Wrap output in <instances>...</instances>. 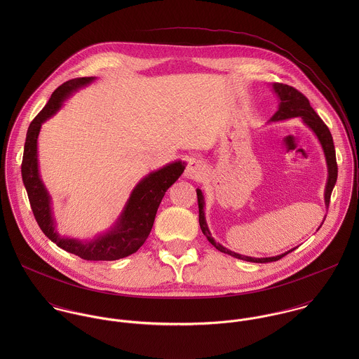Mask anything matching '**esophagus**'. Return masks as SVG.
I'll return each mask as SVG.
<instances>
[{"label":"esophagus","mask_w":359,"mask_h":359,"mask_svg":"<svg viewBox=\"0 0 359 359\" xmlns=\"http://www.w3.org/2000/svg\"><path fill=\"white\" fill-rule=\"evenodd\" d=\"M203 172V167L198 160H191L185 168V178L188 180H198Z\"/></svg>","instance_id":"34e87169"}]
</instances>
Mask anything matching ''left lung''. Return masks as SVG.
Wrapping results in <instances>:
<instances>
[{
  "label": "left lung",
  "mask_w": 359,
  "mask_h": 359,
  "mask_svg": "<svg viewBox=\"0 0 359 359\" xmlns=\"http://www.w3.org/2000/svg\"><path fill=\"white\" fill-rule=\"evenodd\" d=\"M272 90L278 97V110L275 111V114L269 118V123L272 121H283L287 118H293V117H300L303 118V123L307 126L308 128L316 135L318 141L322 145L325 158H326V164H327V182H326V188H325V205L326 208L329 207L330 202V195L332 191L336 185L337 181V163H336V151H334V144H333V138L332 134L327 128V126L320 120V117L316 114V111L312 109V106L309 104L307 98L297 91L296 88L286 86V84H280V83H273L272 84ZM196 195H198V203H199V224L202 228V232L207 238V241L221 253L229 255V256L239 258V259H245V261H250V262H272V261H278L282 257L289 255L290 252H293L294 249L285 252L279 256L275 257H262V258H257V257L243 256L239 253H235L226 248H224L222 245L217 243L215 239L211 236V232L207 226L205 217V196L202 194V191L198 188L196 189Z\"/></svg>",
  "instance_id": "1"
}]
</instances>
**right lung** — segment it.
Here are the masks:
<instances>
[{"label":"right lung","mask_w":359,"mask_h":359,"mask_svg":"<svg viewBox=\"0 0 359 359\" xmlns=\"http://www.w3.org/2000/svg\"><path fill=\"white\" fill-rule=\"evenodd\" d=\"M95 77L73 79L59 86L44 109L30 123L22 160V180L33 214L41 231L60 249L88 261H113L135 253L149 236L154 217L167 189L181 177L185 163L178 160L149 172L133 189L121 214L109 231L91 241L60 236L52 212L51 196L40 177L37 140L44 121L52 117L77 90L93 83Z\"/></svg>","instance_id":"right-lung-1"}]
</instances>
